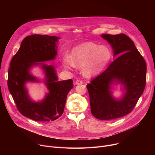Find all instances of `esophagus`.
I'll use <instances>...</instances> for the list:
<instances>
[{
  "instance_id": "esophagus-1",
  "label": "esophagus",
  "mask_w": 155,
  "mask_h": 155,
  "mask_svg": "<svg viewBox=\"0 0 155 155\" xmlns=\"http://www.w3.org/2000/svg\"><path fill=\"white\" fill-rule=\"evenodd\" d=\"M75 83H76V84L79 85V84H83V81H82L81 80H77L75 81Z\"/></svg>"
}]
</instances>
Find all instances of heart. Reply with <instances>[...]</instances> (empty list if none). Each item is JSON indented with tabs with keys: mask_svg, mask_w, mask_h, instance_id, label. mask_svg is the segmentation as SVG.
<instances>
[{
	"mask_svg": "<svg viewBox=\"0 0 155 155\" xmlns=\"http://www.w3.org/2000/svg\"><path fill=\"white\" fill-rule=\"evenodd\" d=\"M112 58V52L108 47L86 42L74 48L71 59L65 56L63 64L66 68H81L84 76L91 77L102 71Z\"/></svg>",
	"mask_w": 155,
	"mask_h": 155,
	"instance_id": "obj_1",
	"label": "heart"
}]
</instances>
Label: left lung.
I'll list each match as a JSON object with an SVG mask.
<instances>
[{"label": "left lung", "mask_w": 155, "mask_h": 155, "mask_svg": "<svg viewBox=\"0 0 155 155\" xmlns=\"http://www.w3.org/2000/svg\"><path fill=\"white\" fill-rule=\"evenodd\" d=\"M101 37L110 44L114 57L117 58L86 86L93 115L109 120L126 116L134 108L145 89L147 66L134 43L126 35ZM117 85L122 91L120 98L113 95L112 90Z\"/></svg>", "instance_id": "8db88e82"}]
</instances>
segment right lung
I'll list each match as a JSON object with an SVG mask.
<instances>
[{
	"label": "right lung",
	"instance_id": "right-lung-1",
	"mask_svg": "<svg viewBox=\"0 0 155 155\" xmlns=\"http://www.w3.org/2000/svg\"><path fill=\"white\" fill-rule=\"evenodd\" d=\"M59 37L39 34L26 37L12 58L8 70V87L19 112L37 121H54L63 114L69 92L74 87L72 79L58 81L53 65L43 62L54 60ZM39 66L45 75L43 79L33 76L31 69ZM43 82L48 92L40 101H34L28 93V82Z\"/></svg>",
	"mask_w": 155,
	"mask_h": 155
}]
</instances>
